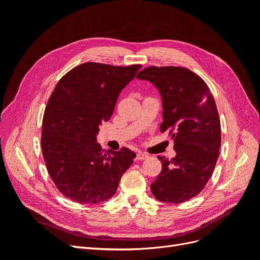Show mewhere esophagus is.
Here are the masks:
<instances>
[{"label":"esophagus","instance_id":"esophagus-1","mask_svg":"<svg viewBox=\"0 0 260 260\" xmlns=\"http://www.w3.org/2000/svg\"><path fill=\"white\" fill-rule=\"evenodd\" d=\"M146 158H148V155L146 153H142V152L137 153V159L138 160H144Z\"/></svg>","mask_w":260,"mask_h":260}]
</instances>
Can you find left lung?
I'll return each instance as SVG.
<instances>
[{"instance_id":"1","label":"left lung","mask_w":260,"mask_h":260,"mask_svg":"<svg viewBox=\"0 0 260 260\" xmlns=\"http://www.w3.org/2000/svg\"><path fill=\"white\" fill-rule=\"evenodd\" d=\"M138 79L152 82L162 101L160 131L169 130L177 155L161 161L151 184L156 200L179 204L201 193L214 172L221 145V127L214 96L200 76L184 67L144 68Z\"/></svg>"}]
</instances>
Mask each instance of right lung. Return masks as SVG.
Masks as SVG:
<instances>
[{"label": "right lung", "instance_id": "add662e5", "mask_svg": "<svg viewBox=\"0 0 260 260\" xmlns=\"http://www.w3.org/2000/svg\"><path fill=\"white\" fill-rule=\"evenodd\" d=\"M141 67L84 62L52 92L43 115L42 154L53 182L69 200L96 204L111 199L132 165L135 152L127 147L106 152L96 136Z\"/></svg>", "mask_w": 260, "mask_h": 260}]
</instances>
